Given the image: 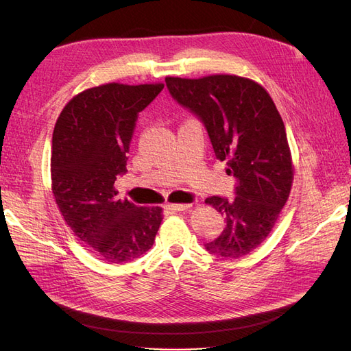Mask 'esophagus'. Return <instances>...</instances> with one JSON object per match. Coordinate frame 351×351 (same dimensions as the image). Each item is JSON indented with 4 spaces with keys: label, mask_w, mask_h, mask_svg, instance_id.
<instances>
[{
    "label": "esophagus",
    "mask_w": 351,
    "mask_h": 351,
    "mask_svg": "<svg viewBox=\"0 0 351 351\" xmlns=\"http://www.w3.org/2000/svg\"><path fill=\"white\" fill-rule=\"evenodd\" d=\"M190 206L192 205H189V204H168V205H165V209L169 212H180V210L189 209Z\"/></svg>",
    "instance_id": "obj_1"
}]
</instances>
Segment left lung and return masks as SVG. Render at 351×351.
Wrapping results in <instances>:
<instances>
[{"mask_svg":"<svg viewBox=\"0 0 351 351\" xmlns=\"http://www.w3.org/2000/svg\"><path fill=\"white\" fill-rule=\"evenodd\" d=\"M173 99L204 124L217 159L236 177L234 199L210 196L206 204L226 219L221 234L205 249L237 259L268 237L293 183L285 127L261 84L230 74L204 79L167 77Z\"/></svg>","mask_w":351,"mask_h":351,"instance_id":"1","label":"left lung"}]
</instances>
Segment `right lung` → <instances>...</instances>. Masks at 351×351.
I'll use <instances>...</instances> for the list:
<instances>
[{
	"instance_id": "1",
	"label": "right lung",
	"mask_w": 351,
	"mask_h": 351,
	"mask_svg": "<svg viewBox=\"0 0 351 351\" xmlns=\"http://www.w3.org/2000/svg\"><path fill=\"white\" fill-rule=\"evenodd\" d=\"M164 84L108 83L74 97L52 134V193L62 218L102 261L125 263L152 247L162 209L119 199L117 176L125 174L127 152L139 112Z\"/></svg>"
}]
</instances>
